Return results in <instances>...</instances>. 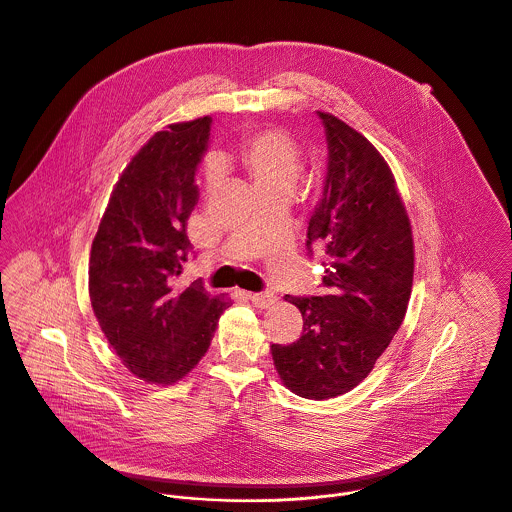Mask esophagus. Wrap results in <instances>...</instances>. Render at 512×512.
I'll return each mask as SVG.
<instances>
[{"instance_id": "obj_1", "label": "esophagus", "mask_w": 512, "mask_h": 512, "mask_svg": "<svg viewBox=\"0 0 512 512\" xmlns=\"http://www.w3.org/2000/svg\"><path fill=\"white\" fill-rule=\"evenodd\" d=\"M246 297L256 305V307H268L276 301V295L272 292L246 293Z\"/></svg>"}]
</instances>
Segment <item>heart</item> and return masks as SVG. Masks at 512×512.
I'll list each match as a JSON object with an SVG mask.
<instances>
[{"label":"heart","mask_w":512,"mask_h":512,"mask_svg":"<svg viewBox=\"0 0 512 512\" xmlns=\"http://www.w3.org/2000/svg\"><path fill=\"white\" fill-rule=\"evenodd\" d=\"M238 161L246 171L254 191H292L301 169V151L288 134L280 130H260L240 142ZM217 175L219 167L209 163L205 171L207 181L213 183Z\"/></svg>","instance_id":"b5f03b06"}]
</instances>
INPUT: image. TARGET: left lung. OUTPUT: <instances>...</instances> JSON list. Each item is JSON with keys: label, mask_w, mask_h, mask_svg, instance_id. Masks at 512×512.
Masks as SVG:
<instances>
[{"label": "left lung", "mask_w": 512, "mask_h": 512, "mask_svg": "<svg viewBox=\"0 0 512 512\" xmlns=\"http://www.w3.org/2000/svg\"><path fill=\"white\" fill-rule=\"evenodd\" d=\"M329 163L307 226V250L325 254L323 292L284 299L303 317L290 345H272L293 394L327 400L353 390L400 329L414 282L412 226L396 179L378 149L329 112Z\"/></svg>", "instance_id": "1"}]
</instances>
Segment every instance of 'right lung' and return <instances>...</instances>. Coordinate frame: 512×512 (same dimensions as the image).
Listing matches in <instances>:
<instances>
[{"label":"right lung","instance_id":"obj_1","mask_svg":"<svg viewBox=\"0 0 512 512\" xmlns=\"http://www.w3.org/2000/svg\"><path fill=\"white\" fill-rule=\"evenodd\" d=\"M211 124L203 116L155 132L122 171L92 240V311L122 363L147 384H175L199 365L232 303L199 282L173 286L191 250L185 226L199 201L195 171Z\"/></svg>","mask_w":512,"mask_h":512}]
</instances>
